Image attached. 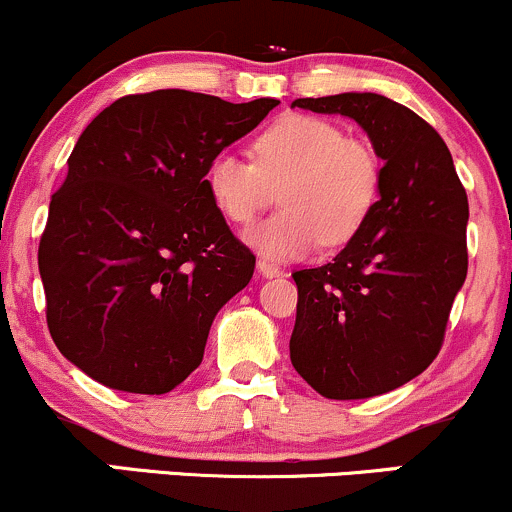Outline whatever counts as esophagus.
I'll return each instance as SVG.
<instances>
[{"mask_svg": "<svg viewBox=\"0 0 512 512\" xmlns=\"http://www.w3.org/2000/svg\"><path fill=\"white\" fill-rule=\"evenodd\" d=\"M257 269H260L262 276H279V274H284V272H281L279 264L264 260V257H262V260H257Z\"/></svg>", "mask_w": 512, "mask_h": 512, "instance_id": "esophagus-1", "label": "esophagus"}]
</instances>
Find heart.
Returning a JSON list of instances; mask_svg holds the SVG:
<instances>
[{
	"instance_id": "obj_1",
	"label": "heart",
	"mask_w": 512,
	"mask_h": 512,
	"mask_svg": "<svg viewBox=\"0 0 512 512\" xmlns=\"http://www.w3.org/2000/svg\"><path fill=\"white\" fill-rule=\"evenodd\" d=\"M255 161L221 151L207 168L211 202L231 223L248 226L276 199L284 209L252 228L248 240L269 257L289 260L317 243H349L373 214L383 163L373 146L346 137L325 117L281 115L252 144Z\"/></svg>"
}]
</instances>
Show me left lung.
<instances>
[{
	"mask_svg": "<svg viewBox=\"0 0 512 512\" xmlns=\"http://www.w3.org/2000/svg\"><path fill=\"white\" fill-rule=\"evenodd\" d=\"M368 132L385 161L373 214L332 262L293 272L291 363L327 399H363L431 366L467 276L469 204L443 137L378 93L298 98Z\"/></svg>",
	"mask_w": 512,
	"mask_h": 512,
	"instance_id": "1",
	"label": "left lung"
}]
</instances>
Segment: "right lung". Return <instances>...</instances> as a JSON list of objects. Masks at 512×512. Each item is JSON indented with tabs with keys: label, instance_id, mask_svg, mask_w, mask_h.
I'll return each mask as SVG.
<instances>
[{
	"label": "right lung",
	"instance_id": "1",
	"mask_svg": "<svg viewBox=\"0 0 512 512\" xmlns=\"http://www.w3.org/2000/svg\"><path fill=\"white\" fill-rule=\"evenodd\" d=\"M276 105L161 88L117 98L81 132L38 248L50 337L76 368L166 395L202 363L216 313L255 272L207 168Z\"/></svg>",
	"mask_w": 512,
	"mask_h": 512
}]
</instances>
